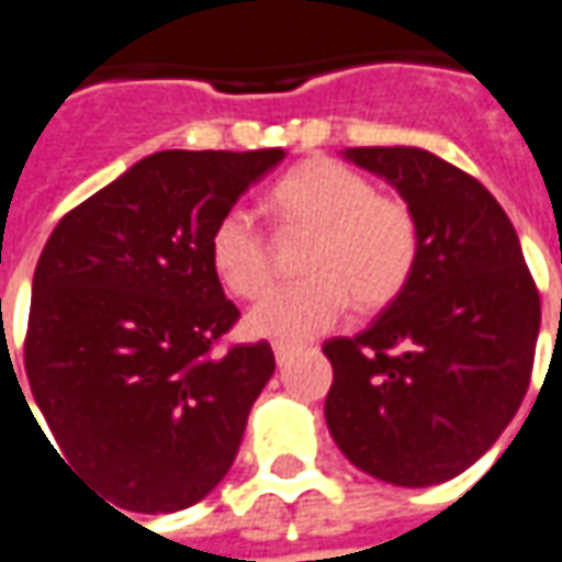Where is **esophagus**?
Masks as SVG:
<instances>
[{"label":"esophagus","mask_w":562,"mask_h":562,"mask_svg":"<svg viewBox=\"0 0 562 562\" xmlns=\"http://www.w3.org/2000/svg\"><path fill=\"white\" fill-rule=\"evenodd\" d=\"M274 361L281 363V367H284V363L290 361V358H293V351H296V348L290 346V342H274Z\"/></svg>","instance_id":"obj_1"}]
</instances>
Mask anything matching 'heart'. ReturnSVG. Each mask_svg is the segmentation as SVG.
I'll return each instance as SVG.
<instances>
[{
	"label": "heart",
	"instance_id": "1",
	"mask_svg": "<svg viewBox=\"0 0 562 562\" xmlns=\"http://www.w3.org/2000/svg\"><path fill=\"white\" fill-rule=\"evenodd\" d=\"M281 226L312 235L300 284L274 290L247 327L266 339L296 342L342 318L348 303L376 312L394 303L419 262V220L401 195L376 192L363 173L333 158H308L272 186ZM220 284L238 300H259L274 281V254L250 211L229 207L207 238Z\"/></svg>",
	"mask_w": 562,
	"mask_h": 562
}]
</instances>
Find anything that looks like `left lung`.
<instances>
[{
	"label": "left lung",
	"mask_w": 562,
	"mask_h": 562,
	"mask_svg": "<svg viewBox=\"0 0 562 562\" xmlns=\"http://www.w3.org/2000/svg\"><path fill=\"white\" fill-rule=\"evenodd\" d=\"M419 220V262L367 330L333 336L324 416L355 468L394 486L462 474L508 428L532 376L541 296L502 204L416 146H361Z\"/></svg>",
	"instance_id": "obj_1"
}]
</instances>
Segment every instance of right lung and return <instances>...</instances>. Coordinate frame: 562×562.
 I'll return each instance as SVG.
<instances>
[{
    "mask_svg": "<svg viewBox=\"0 0 562 562\" xmlns=\"http://www.w3.org/2000/svg\"><path fill=\"white\" fill-rule=\"evenodd\" d=\"M281 158L156 153L76 204L45 241L26 382L54 452L119 508L183 510L235 462L274 355L266 339L226 342L241 312L211 269L207 238Z\"/></svg>",
    "mask_w": 562,
    "mask_h": 562,
    "instance_id": "add662e5",
    "label": "right lung"
}]
</instances>
